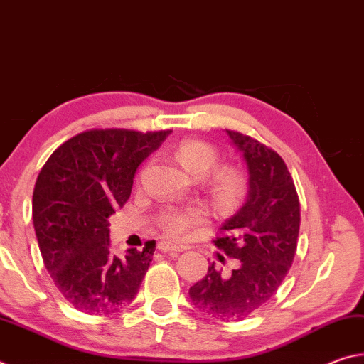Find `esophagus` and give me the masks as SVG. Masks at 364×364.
Masks as SVG:
<instances>
[{
	"mask_svg": "<svg viewBox=\"0 0 364 364\" xmlns=\"http://www.w3.org/2000/svg\"><path fill=\"white\" fill-rule=\"evenodd\" d=\"M157 247H159L160 252H183L184 250L183 245H176V244H171V242H167V241L159 242Z\"/></svg>",
	"mask_w": 364,
	"mask_h": 364,
	"instance_id": "34e87169",
	"label": "esophagus"
}]
</instances>
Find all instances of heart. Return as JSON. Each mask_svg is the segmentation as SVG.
<instances>
[{
  "instance_id": "b5f03b06",
  "label": "heart",
  "mask_w": 364,
  "mask_h": 364,
  "mask_svg": "<svg viewBox=\"0 0 364 364\" xmlns=\"http://www.w3.org/2000/svg\"><path fill=\"white\" fill-rule=\"evenodd\" d=\"M175 157L184 171L194 178H204L217 167L220 154L212 144L197 139H186L175 149ZM245 178L236 168H220L210 180L213 196L221 204H234L245 193ZM208 212L205 207L193 205L186 210H176L165 215L162 226L168 236L181 237L189 228L205 223Z\"/></svg>"
}]
</instances>
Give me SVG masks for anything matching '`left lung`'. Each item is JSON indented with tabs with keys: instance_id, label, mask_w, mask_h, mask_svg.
I'll list each match as a JSON object with an SVG mask.
<instances>
[{
	"instance_id": "left-lung-1",
	"label": "left lung",
	"mask_w": 364,
	"mask_h": 364,
	"mask_svg": "<svg viewBox=\"0 0 364 364\" xmlns=\"http://www.w3.org/2000/svg\"><path fill=\"white\" fill-rule=\"evenodd\" d=\"M241 152L249 175L242 207L221 225L225 236L215 245L237 258L239 267L223 274L208 267L204 279L189 289V299L205 315L239 321L273 297L297 250L300 204L284 160L247 134L226 130Z\"/></svg>"
}]
</instances>
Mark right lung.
<instances>
[{"label":"right lung","mask_w":364,"mask_h":364,"mask_svg":"<svg viewBox=\"0 0 364 364\" xmlns=\"http://www.w3.org/2000/svg\"><path fill=\"white\" fill-rule=\"evenodd\" d=\"M170 133L83 132L43 165L32 199L36 241L54 284L77 310L110 315L136 297L156 242L115 255L107 218L125 205L138 167Z\"/></svg>","instance_id":"1"}]
</instances>
